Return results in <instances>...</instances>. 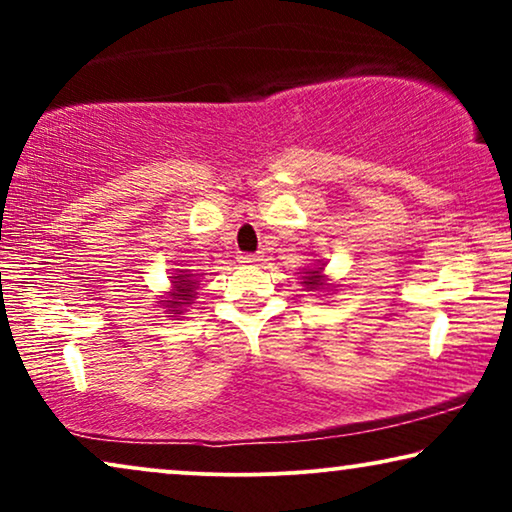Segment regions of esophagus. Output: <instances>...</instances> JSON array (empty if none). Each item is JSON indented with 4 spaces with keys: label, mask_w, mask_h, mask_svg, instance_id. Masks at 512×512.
<instances>
[{
    "label": "esophagus",
    "mask_w": 512,
    "mask_h": 512,
    "mask_svg": "<svg viewBox=\"0 0 512 512\" xmlns=\"http://www.w3.org/2000/svg\"><path fill=\"white\" fill-rule=\"evenodd\" d=\"M258 261H261V254H242L240 256V263H244V265H254Z\"/></svg>",
    "instance_id": "obj_1"
}]
</instances>
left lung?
<instances>
[{"label":"left lung","instance_id":"1","mask_svg":"<svg viewBox=\"0 0 512 512\" xmlns=\"http://www.w3.org/2000/svg\"><path fill=\"white\" fill-rule=\"evenodd\" d=\"M305 289L307 291H319L326 289V277H324V268H314L305 272Z\"/></svg>","mask_w":512,"mask_h":512}]
</instances>
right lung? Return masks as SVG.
Masks as SVG:
<instances>
[{
  "label": "right lung",
  "mask_w": 512,
  "mask_h": 512,
  "mask_svg": "<svg viewBox=\"0 0 512 512\" xmlns=\"http://www.w3.org/2000/svg\"><path fill=\"white\" fill-rule=\"evenodd\" d=\"M195 289H198V282L191 272L179 270L177 277H172V291H170V300H160L165 307H170V314H181V307H188L195 298Z\"/></svg>",
  "instance_id": "right-lung-1"
}]
</instances>
